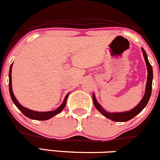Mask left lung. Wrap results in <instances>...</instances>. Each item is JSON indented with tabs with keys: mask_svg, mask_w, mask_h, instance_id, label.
Segmentation results:
<instances>
[{
	"mask_svg": "<svg viewBox=\"0 0 160 160\" xmlns=\"http://www.w3.org/2000/svg\"><path fill=\"white\" fill-rule=\"evenodd\" d=\"M143 51V56H144V59L146 61V64H147V71H148V76H147V86H146V91L145 94L143 96V99L139 104L138 105L134 108L131 109L129 112H114V113H110L105 111L100 105L98 103V102L96 101V97H95L94 94L92 95V100H93V104L95 107L96 108V109L99 111L100 113L102 114L105 117L108 118V119H111L112 121L114 122H128V121L131 120L133 118L136 116L138 114H139L143 108H145V106H147V103H148L149 99H150V96H151L152 92V68L151 64L149 62L148 59H147V55L144 49L142 48Z\"/></svg>",
	"mask_w": 160,
	"mask_h": 160,
	"instance_id": "left-lung-1",
	"label": "left lung"
}]
</instances>
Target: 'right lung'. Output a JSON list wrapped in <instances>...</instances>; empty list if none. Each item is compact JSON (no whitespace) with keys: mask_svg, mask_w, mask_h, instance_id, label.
I'll return each mask as SVG.
<instances>
[{"mask_svg":"<svg viewBox=\"0 0 160 160\" xmlns=\"http://www.w3.org/2000/svg\"><path fill=\"white\" fill-rule=\"evenodd\" d=\"M12 66H13V64L10 65V71H9V90H10V97H11L12 100H13V103L16 105V106L20 110L21 112L25 116L30 119H34V120H40V121H45V120H48V119L51 118L52 117L54 116V115H58V113L62 111L64 109V108L65 107L66 105V102H67V99H68V94L64 98V102H63L62 104L58 108H57L56 110H54V111H50V112H35L32 111V110L29 109V108H26L25 107H23L19 103V102L17 101V99L15 98L14 95H13V90H12V84H11V68Z\"/></svg>","mask_w":160,"mask_h":160,"instance_id":"add662e5","label":"right lung"}]
</instances>
